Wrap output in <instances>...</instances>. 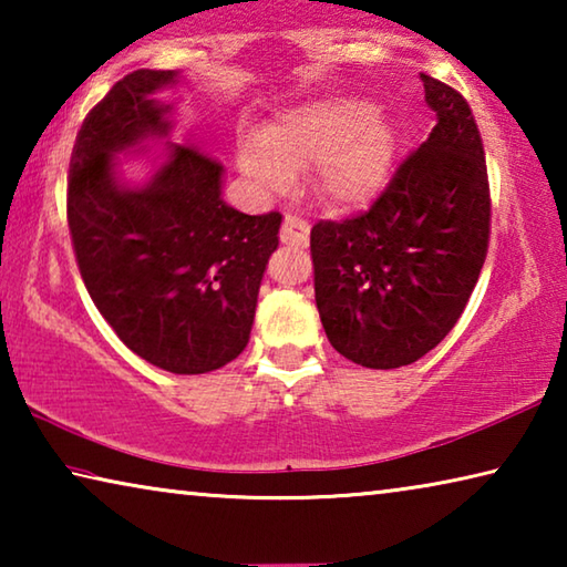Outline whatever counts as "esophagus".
<instances>
[{
	"instance_id": "34e87169",
	"label": "esophagus",
	"mask_w": 567,
	"mask_h": 567,
	"mask_svg": "<svg viewBox=\"0 0 567 567\" xmlns=\"http://www.w3.org/2000/svg\"><path fill=\"white\" fill-rule=\"evenodd\" d=\"M280 239L285 245L307 247V243H310V225H307L300 217H285Z\"/></svg>"
}]
</instances>
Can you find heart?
I'll return each mask as SVG.
<instances>
[{"instance_id":"b5f03b06","label":"heart","mask_w":567,"mask_h":567,"mask_svg":"<svg viewBox=\"0 0 567 567\" xmlns=\"http://www.w3.org/2000/svg\"><path fill=\"white\" fill-rule=\"evenodd\" d=\"M398 155L390 114L358 97H322L277 112L257 134L237 142L239 169L265 192L295 185L310 169L324 199L358 205L385 185Z\"/></svg>"}]
</instances>
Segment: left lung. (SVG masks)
Returning <instances> with one entry per match:
<instances>
[{
    "label": "left lung",
    "instance_id": "obj_1",
    "mask_svg": "<svg viewBox=\"0 0 567 567\" xmlns=\"http://www.w3.org/2000/svg\"><path fill=\"white\" fill-rule=\"evenodd\" d=\"M437 124L368 213L310 233L315 302L342 358L372 370L420 360L455 328L491 237L485 150L467 102L420 74Z\"/></svg>",
    "mask_w": 567,
    "mask_h": 567
}]
</instances>
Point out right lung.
Listing matches in <instances>:
<instances>
[{
	"label": "right lung",
	"mask_w": 567,
	"mask_h": 567,
	"mask_svg": "<svg viewBox=\"0 0 567 567\" xmlns=\"http://www.w3.org/2000/svg\"><path fill=\"white\" fill-rule=\"evenodd\" d=\"M175 70H137L76 134L66 223L87 292L117 338L175 375H203L247 348L257 292L280 243V213L245 215L223 199L225 167L195 142L169 145L145 185L120 179L122 152L172 132Z\"/></svg>",
	"instance_id": "obj_1"
}]
</instances>
